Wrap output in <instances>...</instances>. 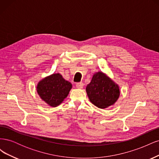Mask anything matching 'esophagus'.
<instances>
[{"label":"esophagus","instance_id":"esophagus-1","mask_svg":"<svg viewBox=\"0 0 159 159\" xmlns=\"http://www.w3.org/2000/svg\"><path fill=\"white\" fill-rule=\"evenodd\" d=\"M84 87V84L82 82H79L76 84V88L78 89H82Z\"/></svg>","mask_w":159,"mask_h":159}]
</instances>
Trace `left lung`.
<instances>
[{"mask_svg": "<svg viewBox=\"0 0 159 159\" xmlns=\"http://www.w3.org/2000/svg\"><path fill=\"white\" fill-rule=\"evenodd\" d=\"M90 102L100 109L107 108L118 100L120 89L118 84L102 71L93 75L91 82L86 87Z\"/></svg>", "mask_w": 159, "mask_h": 159, "instance_id": "obj_1", "label": "left lung"}]
</instances>
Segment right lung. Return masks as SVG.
Wrapping results in <instances>:
<instances>
[{"instance_id":"1","label":"right lung","mask_w":159,"mask_h":159,"mask_svg":"<svg viewBox=\"0 0 159 159\" xmlns=\"http://www.w3.org/2000/svg\"><path fill=\"white\" fill-rule=\"evenodd\" d=\"M72 85L61 74L56 73L45 77L38 81L36 91L40 98L50 107L60 105L68 95Z\"/></svg>"}]
</instances>
